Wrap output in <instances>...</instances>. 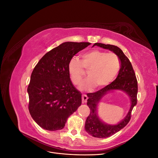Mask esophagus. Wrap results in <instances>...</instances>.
<instances>
[{"label":"esophagus","instance_id":"1","mask_svg":"<svg viewBox=\"0 0 158 158\" xmlns=\"http://www.w3.org/2000/svg\"><path fill=\"white\" fill-rule=\"evenodd\" d=\"M82 103H86L87 100H88V96H87V95H85V94H83L82 95Z\"/></svg>","mask_w":158,"mask_h":158}]
</instances>
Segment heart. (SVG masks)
<instances>
[{
	"label": "heart",
	"mask_w": 158,
	"mask_h": 158,
	"mask_svg": "<svg viewBox=\"0 0 158 158\" xmlns=\"http://www.w3.org/2000/svg\"><path fill=\"white\" fill-rule=\"evenodd\" d=\"M121 69L118 56L112 52L100 50H91L81 55V61L76 57L72 58L68 64L69 73L72 82L78 85L88 71V78L80 84L81 90L92 89L95 85L103 87L115 79Z\"/></svg>",
	"instance_id": "b5f03b06"
}]
</instances>
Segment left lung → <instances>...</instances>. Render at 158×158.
Returning <instances> with one entry per match:
<instances>
[{"instance_id": "8db88e82", "label": "left lung", "mask_w": 158, "mask_h": 158, "mask_svg": "<svg viewBox=\"0 0 158 158\" xmlns=\"http://www.w3.org/2000/svg\"><path fill=\"white\" fill-rule=\"evenodd\" d=\"M109 49L116 54L121 60V69L117 78L106 87L94 93L87 94V105L90 113L85 123V130L89 135L99 138H105L113 135L125 127L131 120V112L137 103L138 83L135 71L130 60L118 47L95 43L93 45ZM121 90L125 92L130 98L131 107L127 116L117 125H109L103 122L97 114V106L101 99L109 92Z\"/></svg>"}]
</instances>
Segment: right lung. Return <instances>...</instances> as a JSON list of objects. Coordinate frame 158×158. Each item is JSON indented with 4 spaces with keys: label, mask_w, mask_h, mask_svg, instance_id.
<instances>
[{
    "label": "right lung",
    "mask_w": 158,
    "mask_h": 158,
    "mask_svg": "<svg viewBox=\"0 0 158 158\" xmlns=\"http://www.w3.org/2000/svg\"><path fill=\"white\" fill-rule=\"evenodd\" d=\"M91 44L65 42L42 57L33 69L27 93L30 113L45 130H61L67 118L82 104V94L72 83L70 60Z\"/></svg>",
    "instance_id": "obj_1"
}]
</instances>
